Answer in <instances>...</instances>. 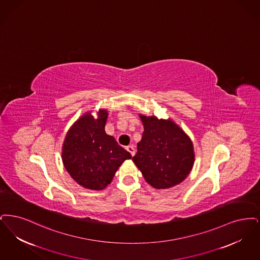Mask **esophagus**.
I'll return each instance as SVG.
<instances>
[{"label": "esophagus", "instance_id": "esophagus-1", "mask_svg": "<svg viewBox=\"0 0 260 260\" xmlns=\"http://www.w3.org/2000/svg\"><path fill=\"white\" fill-rule=\"evenodd\" d=\"M126 149H127V151L130 152V154L132 156L135 155V147H133V146H128V147H126Z\"/></svg>", "mask_w": 260, "mask_h": 260}]
</instances>
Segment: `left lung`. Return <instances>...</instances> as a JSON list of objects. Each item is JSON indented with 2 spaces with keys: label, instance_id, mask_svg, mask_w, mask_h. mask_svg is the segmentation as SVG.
Masks as SVG:
<instances>
[{
  "label": "left lung",
  "instance_id": "obj_1",
  "mask_svg": "<svg viewBox=\"0 0 260 260\" xmlns=\"http://www.w3.org/2000/svg\"><path fill=\"white\" fill-rule=\"evenodd\" d=\"M139 116L145 131L133 162L154 188L166 189L180 184L190 174L195 160L190 138L171 118Z\"/></svg>",
  "mask_w": 260,
  "mask_h": 260
}]
</instances>
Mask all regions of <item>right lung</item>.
<instances>
[{"label":"right lung","mask_w":260,"mask_h":260,"mask_svg":"<svg viewBox=\"0 0 260 260\" xmlns=\"http://www.w3.org/2000/svg\"><path fill=\"white\" fill-rule=\"evenodd\" d=\"M82 114L70 127L62 146V161L74 181L91 190H102L112 181L116 171L131 154L120 147L105 125L108 111L100 109Z\"/></svg>","instance_id":"right-lung-1"}]
</instances>
